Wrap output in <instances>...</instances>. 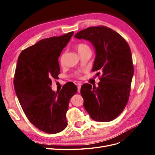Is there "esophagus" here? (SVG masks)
Segmentation results:
<instances>
[{
  "label": "esophagus",
  "instance_id": "1",
  "mask_svg": "<svg viewBox=\"0 0 155 155\" xmlns=\"http://www.w3.org/2000/svg\"><path fill=\"white\" fill-rule=\"evenodd\" d=\"M81 87V83L78 84V92H80Z\"/></svg>",
  "mask_w": 155,
  "mask_h": 155
}]
</instances>
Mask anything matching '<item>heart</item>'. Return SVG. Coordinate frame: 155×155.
Wrapping results in <instances>:
<instances>
[{
  "mask_svg": "<svg viewBox=\"0 0 155 155\" xmlns=\"http://www.w3.org/2000/svg\"><path fill=\"white\" fill-rule=\"evenodd\" d=\"M76 49H77V50H78V51L79 54H81L83 52H85V51L90 50V47H89L88 45L85 44V43H80L77 44L76 46ZM64 56V54H62L61 55V57H60V63H61V64L63 63ZM76 76L77 77L80 76V75H79V73H78L76 74Z\"/></svg>",
  "mask_w": 155,
  "mask_h": 155,
  "instance_id": "b5f03b06",
  "label": "heart"
}]
</instances>
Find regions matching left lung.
I'll return each instance as SVG.
<instances>
[{"mask_svg": "<svg viewBox=\"0 0 155 155\" xmlns=\"http://www.w3.org/2000/svg\"><path fill=\"white\" fill-rule=\"evenodd\" d=\"M75 37L89 41L94 46L92 70L101 75L98 87L88 83L81 86L84 107L92 120L110 121L122 112L129 100L134 74L129 46L118 33L104 26L87 28Z\"/></svg>", "mask_w": 155, "mask_h": 155, "instance_id": "8db88e82", "label": "left lung"}]
</instances>
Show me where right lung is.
I'll use <instances>...</instances> for the list:
<instances>
[{"instance_id":"1","label":"right lung","mask_w":155,"mask_h":155,"mask_svg":"<svg viewBox=\"0 0 155 155\" xmlns=\"http://www.w3.org/2000/svg\"><path fill=\"white\" fill-rule=\"evenodd\" d=\"M73 34L41 39L22 50L17 61L13 84L18 100L30 122L48 134L67 127L69 101L78 92L72 82L57 92L51 87V79L60 74L58 58Z\"/></svg>"}]
</instances>
